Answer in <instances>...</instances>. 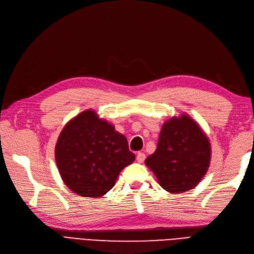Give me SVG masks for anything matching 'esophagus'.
<instances>
[{"label": "esophagus", "instance_id": "obj_1", "mask_svg": "<svg viewBox=\"0 0 254 254\" xmlns=\"http://www.w3.org/2000/svg\"><path fill=\"white\" fill-rule=\"evenodd\" d=\"M136 159H137V161L139 163H143V161L145 160V154L144 153H138Z\"/></svg>", "mask_w": 254, "mask_h": 254}]
</instances>
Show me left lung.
I'll return each instance as SVG.
<instances>
[{
	"instance_id": "1",
	"label": "left lung",
	"mask_w": 254,
	"mask_h": 254,
	"mask_svg": "<svg viewBox=\"0 0 254 254\" xmlns=\"http://www.w3.org/2000/svg\"><path fill=\"white\" fill-rule=\"evenodd\" d=\"M211 157L209 140L189 115L173 117L162 127L157 149L145 164L163 190L180 193L192 190L207 172Z\"/></svg>"
}]
</instances>
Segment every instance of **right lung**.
<instances>
[{"mask_svg": "<svg viewBox=\"0 0 254 254\" xmlns=\"http://www.w3.org/2000/svg\"><path fill=\"white\" fill-rule=\"evenodd\" d=\"M55 160L64 183L73 192L99 198L112 190L135 155L114 126L87 110L63 128L55 145Z\"/></svg>", "mask_w": 254, "mask_h": 254, "instance_id": "1", "label": "right lung"}]
</instances>
